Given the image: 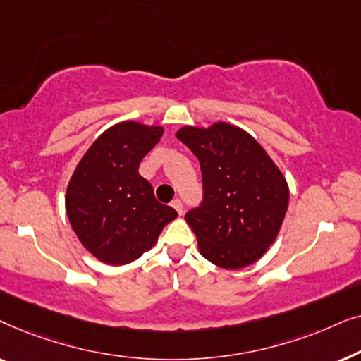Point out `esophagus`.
I'll list each match as a JSON object with an SVG mask.
<instances>
[{"label":"esophagus","mask_w":361,"mask_h":361,"mask_svg":"<svg viewBox=\"0 0 361 361\" xmlns=\"http://www.w3.org/2000/svg\"><path fill=\"white\" fill-rule=\"evenodd\" d=\"M171 205L174 207V209L177 210V214L182 215V210H184V209H182V202H180L179 199H174V200H172V202H171Z\"/></svg>","instance_id":"esophagus-1"}]
</instances>
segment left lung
<instances>
[{"mask_svg": "<svg viewBox=\"0 0 361 361\" xmlns=\"http://www.w3.org/2000/svg\"><path fill=\"white\" fill-rule=\"evenodd\" d=\"M176 137L200 162L204 202L185 215L200 255L225 269L253 264L284 221L289 204L284 174L250 133L231 123L187 125Z\"/></svg>", "mask_w": 361, "mask_h": 361, "instance_id": "1", "label": "left lung"}]
</instances>
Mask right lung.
Here are the masks:
<instances>
[{
	"mask_svg": "<svg viewBox=\"0 0 361 361\" xmlns=\"http://www.w3.org/2000/svg\"><path fill=\"white\" fill-rule=\"evenodd\" d=\"M162 133L161 125L116 123L92 142L68 180V221L83 248L102 263L136 261L177 216L172 207L156 200L151 184L137 172Z\"/></svg>",
	"mask_w": 361,
	"mask_h": 361,
	"instance_id": "right-lung-1",
	"label": "right lung"
}]
</instances>
